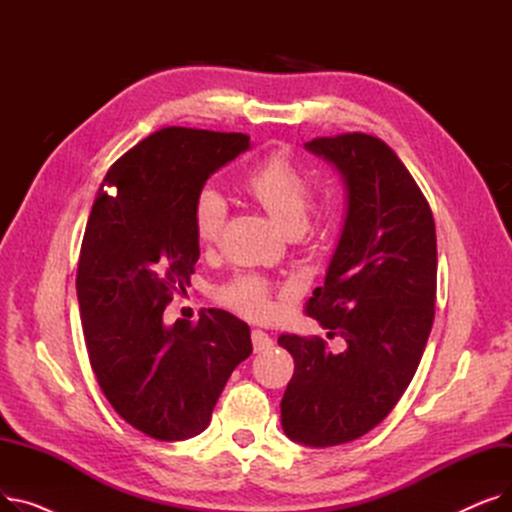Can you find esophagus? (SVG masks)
<instances>
[{"label":"esophagus","mask_w":512,"mask_h":512,"mask_svg":"<svg viewBox=\"0 0 512 512\" xmlns=\"http://www.w3.org/2000/svg\"><path fill=\"white\" fill-rule=\"evenodd\" d=\"M251 340H253V348L255 353H261V351H270L274 340L270 338V334H265L263 330H253L251 332Z\"/></svg>","instance_id":"esophagus-1"}]
</instances>
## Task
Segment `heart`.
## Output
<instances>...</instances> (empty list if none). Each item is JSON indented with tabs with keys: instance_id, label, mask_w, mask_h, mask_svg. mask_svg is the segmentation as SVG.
Returning <instances> with one entry per match:
<instances>
[{
	"instance_id": "b5f03b06",
	"label": "heart",
	"mask_w": 512,
	"mask_h": 512,
	"mask_svg": "<svg viewBox=\"0 0 512 512\" xmlns=\"http://www.w3.org/2000/svg\"><path fill=\"white\" fill-rule=\"evenodd\" d=\"M245 191L290 234H301L311 220L315 188L309 176L294 161L276 151L261 159L245 176ZM228 205L220 191L207 186L197 193L191 211V226L197 245L211 249L220 240ZM218 301L236 313L261 319L274 311L272 292L259 276L245 274L218 288Z\"/></svg>"
}]
</instances>
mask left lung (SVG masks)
Listing matches in <instances>:
<instances>
[{"mask_svg":"<svg viewBox=\"0 0 512 512\" xmlns=\"http://www.w3.org/2000/svg\"><path fill=\"white\" fill-rule=\"evenodd\" d=\"M305 147L346 186L338 247L305 313L346 348L282 334L294 373L280 409L290 440L326 448L371 432L409 388L434 324L438 251L432 209L382 139L346 132Z\"/></svg>","mask_w":512,"mask_h":512,"instance_id":"8db88e82","label":"left lung"}]
</instances>
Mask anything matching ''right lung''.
I'll use <instances>...</instances> for the list:
<instances>
[{"mask_svg": "<svg viewBox=\"0 0 512 512\" xmlns=\"http://www.w3.org/2000/svg\"><path fill=\"white\" fill-rule=\"evenodd\" d=\"M249 143L242 132L161 128L107 170L89 215L76 272L89 361L114 411L155 440L201 434L253 353L249 326L222 309L164 326L199 259L193 201Z\"/></svg>", "mask_w": 512, "mask_h": 512, "instance_id": "obj_1", "label": "right lung"}]
</instances>
